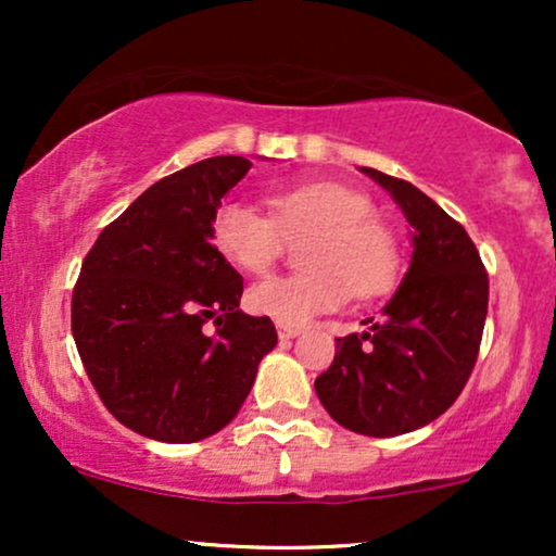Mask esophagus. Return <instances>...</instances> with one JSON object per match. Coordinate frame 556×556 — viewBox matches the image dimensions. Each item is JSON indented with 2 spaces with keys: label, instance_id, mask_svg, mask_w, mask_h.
<instances>
[{
  "label": "esophagus",
  "instance_id": "34e87169",
  "mask_svg": "<svg viewBox=\"0 0 556 556\" xmlns=\"http://www.w3.org/2000/svg\"><path fill=\"white\" fill-rule=\"evenodd\" d=\"M279 340H292V337L300 334V327H292V324H277Z\"/></svg>",
  "mask_w": 556,
  "mask_h": 556
}]
</instances>
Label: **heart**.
<instances>
[{"mask_svg": "<svg viewBox=\"0 0 556 556\" xmlns=\"http://www.w3.org/2000/svg\"><path fill=\"white\" fill-rule=\"evenodd\" d=\"M271 216L240 201L216 208L214 245L229 264L266 274L285 242L311 235L300 248L303 271L271 277L248 290V308L279 324L311 321L350 300H368L392 287L400 251L392 229L376 219L374 201L337 182H305L269 198Z\"/></svg>", "mask_w": 556, "mask_h": 556, "instance_id": "obj_1", "label": "heart"}]
</instances>
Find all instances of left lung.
I'll list each match as a JSON object with an SVG mask.
<instances>
[{
    "mask_svg": "<svg viewBox=\"0 0 556 556\" xmlns=\"http://www.w3.org/2000/svg\"><path fill=\"white\" fill-rule=\"evenodd\" d=\"M363 172L400 203L416 251L384 316L363 334L337 337L316 394L344 429L397 437L450 410L468 384L486 324L489 274L470 235L439 203L400 177Z\"/></svg>",
    "mask_w": 556,
    "mask_h": 556,
    "instance_id": "obj_1",
    "label": "left lung"
}]
</instances>
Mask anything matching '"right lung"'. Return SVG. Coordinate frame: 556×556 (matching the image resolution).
<instances>
[{
    "instance_id": "1",
    "label": "right lung",
    "mask_w": 556,
    "mask_h": 556,
    "mask_svg": "<svg viewBox=\"0 0 556 556\" xmlns=\"http://www.w3.org/2000/svg\"><path fill=\"white\" fill-rule=\"evenodd\" d=\"M253 164L212 156L162 177L101 229L73 287V337L119 424L156 442L206 439L238 416L277 344L238 308L242 277L212 242L222 198Z\"/></svg>"
}]
</instances>
